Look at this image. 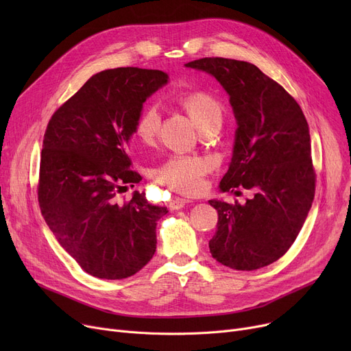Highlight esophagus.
<instances>
[{
    "mask_svg": "<svg viewBox=\"0 0 351 351\" xmlns=\"http://www.w3.org/2000/svg\"><path fill=\"white\" fill-rule=\"evenodd\" d=\"M186 204H189V200L188 199H180V197H176V199H173L171 204H169V208H171V210H179V209H182V208H185V205Z\"/></svg>",
    "mask_w": 351,
    "mask_h": 351,
    "instance_id": "1",
    "label": "esophagus"
}]
</instances>
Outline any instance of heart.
<instances>
[{
  "mask_svg": "<svg viewBox=\"0 0 351 351\" xmlns=\"http://www.w3.org/2000/svg\"><path fill=\"white\" fill-rule=\"evenodd\" d=\"M179 105L186 110L200 132H215L222 123L223 109L220 102L205 90H193L179 97ZM160 129V112L156 105H147L135 121L134 132L142 145H154ZM212 169V162L204 156L173 155L154 169V178L172 191L195 195L204 189L205 176Z\"/></svg>",
  "mask_w": 351,
  "mask_h": 351,
  "instance_id": "b5f03b06",
  "label": "heart"
}]
</instances>
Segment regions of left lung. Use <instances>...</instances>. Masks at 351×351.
<instances>
[{
  "mask_svg": "<svg viewBox=\"0 0 351 351\" xmlns=\"http://www.w3.org/2000/svg\"><path fill=\"white\" fill-rule=\"evenodd\" d=\"M186 66L210 73L230 97L237 129L220 191L253 193L243 205L209 200L219 216L210 253L236 270L265 267L296 241L315 199L307 121L296 99L253 64L212 57Z\"/></svg>",
  "mask_w": 351,
  "mask_h": 351,
  "instance_id": "1",
  "label": "left lung"
}]
</instances>
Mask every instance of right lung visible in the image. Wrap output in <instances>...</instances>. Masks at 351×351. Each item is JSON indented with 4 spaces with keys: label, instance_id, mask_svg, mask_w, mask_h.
I'll return each instance as SVG.
<instances>
[{
    "label": "right lung",
    "instance_id": "add662e5",
    "mask_svg": "<svg viewBox=\"0 0 351 351\" xmlns=\"http://www.w3.org/2000/svg\"><path fill=\"white\" fill-rule=\"evenodd\" d=\"M166 82L158 69L102 71L48 122L36 188L41 213L60 245L94 278H129L155 254L156 222L168 209L139 192L118 204L117 193L141 180L126 145L143 102Z\"/></svg>",
    "mask_w": 351,
    "mask_h": 351
}]
</instances>
